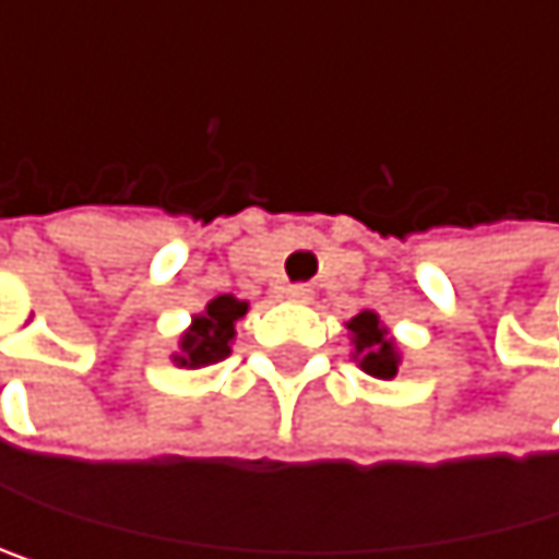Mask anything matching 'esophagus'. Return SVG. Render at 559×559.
<instances>
[{"mask_svg": "<svg viewBox=\"0 0 559 559\" xmlns=\"http://www.w3.org/2000/svg\"><path fill=\"white\" fill-rule=\"evenodd\" d=\"M283 296H286V299H293V302H310V299H313V289L306 286V283H293V286H286V289H283Z\"/></svg>", "mask_w": 559, "mask_h": 559, "instance_id": "34e87169", "label": "esophagus"}]
</instances>
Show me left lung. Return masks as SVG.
<instances>
[{"label": "left lung", "instance_id": "left-lung-1", "mask_svg": "<svg viewBox=\"0 0 559 559\" xmlns=\"http://www.w3.org/2000/svg\"><path fill=\"white\" fill-rule=\"evenodd\" d=\"M349 340H353V356L362 370L377 380H393L396 367H400V349L390 340L386 326L380 323V317L373 310H362L359 317H353L346 323Z\"/></svg>", "mask_w": 559, "mask_h": 559}]
</instances>
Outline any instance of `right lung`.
<instances>
[{
    "instance_id": "obj_1",
    "label": "right lung",
    "mask_w": 559,
    "mask_h": 559,
    "mask_svg": "<svg viewBox=\"0 0 559 559\" xmlns=\"http://www.w3.org/2000/svg\"><path fill=\"white\" fill-rule=\"evenodd\" d=\"M249 302L236 296H216L206 302V310L200 317H192V326L179 340V353H173L176 367H213V362L229 356V343L236 336V323L246 317Z\"/></svg>"
}]
</instances>
